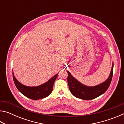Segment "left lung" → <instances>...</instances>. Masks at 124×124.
I'll use <instances>...</instances> for the list:
<instances>
[{"mask_svg": "<svg viewBox=\"0 0 124 124\" xmlns=\"http://www.w3.org/2000/svg\"><path fill=\"white\" fill-rule=\"evenodd\" d=\"M113 66L114 65L113 64L110 74L108 79L101 84L92 87L86 86L83 85L73 78L68 71H67L68 73L67 81L71 93L77 98L85 100H91L102 95L107 90L112 81Z\"/></svg>", "mask_w": 124, "mask_h": 124, "instance_id": "1", "label": "left lung"}]
</instances>
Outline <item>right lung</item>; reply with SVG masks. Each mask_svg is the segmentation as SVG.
Instances as JSON below:
<instances>
[{
	"mask_svg": "<svg viewBox=\"0 0 124 124\" xmlns=\"http://www.w3.org/2000/svg\"><path fill=\"white\" fill-rule=\"evenodd\" d=\"M57 75L58 74L50 79L47 82L36 87H29L24 86L17 80L14 74L12 77L18 91L21 92L26 97L30 99L38 100L46 97L50 95L53 90L54 84L56 79L57 78Z\"/></svg>",
	"mask_w": 124,
	"mask_h": 124,
	"instance_id": "obj_1",
	"label": "right lung"
}]
</instances>
